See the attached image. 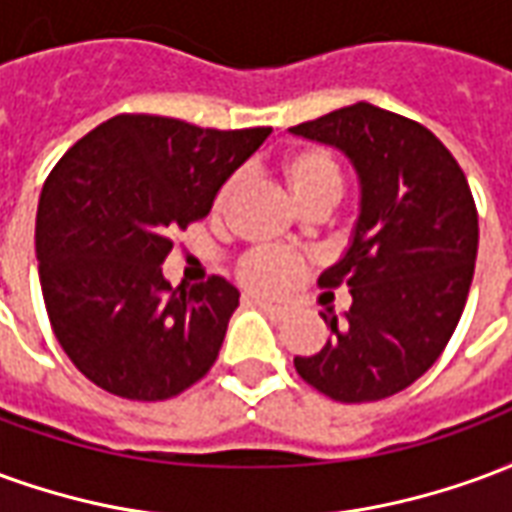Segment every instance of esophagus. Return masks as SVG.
Instances as JSON below:
<instances>
[{"label":"esophagus","mask_w":512,"mask_h":512,"mask_svg":"<svg viewBox=\"0 0 512 512\" xmlns=\"http://www.w3.org/2000/svg\"><path fill=\"white\" fill-rule=\"evenodd\" d=\"M246 301L249 304H255V307H260V310L266 312V315H271V318H285V307L282 304H274V301H266V299H255V296H246Z\"/></svg>","instance_id":"obj_1"}]
</instances>
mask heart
Segmentation results:
<instances>
[{
  "instance_id": "1",
  "label": "heart",
  "mask_w": 512,
  "mask_h": 512,
  "mask_svg": "<svg viewBox=\"0 0 512 512\" xmlns=\"http://www.w3.org/2000/svg\"><path fill=\"white\" fill-rule=\"evenodd\" d=\"M279 172L288 183L293 200L299 202L301 208L315 205V202H334L340 200L343 191V172L340 164L334 161L332 153H326L323 147H299L288 156L282 158ZM238 186V178H227L222 189L213 200V208L222 211L230 194ZM301 274V260L290 252H274V249H257L249 252L246 257L238 260L235 266V277L252 293H263V296H274L288 288L293 279Z\"/></svg>"
}]
</instances>
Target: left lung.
I'll return each instance as SVG.
<instances>
[{"instance_id": "left-lung-1", "label": "left lung", "mask_w": 512, "mask_h": 512, "mask_svg": "<svg viewBox=\"0 0 512 512\" xmlns=\"http://www.w3.org/2000/svg\"><path fill=\"white\" fill-rule=\"evenodd\" d=\"M351 158L362 202L345 255L321 288L348 285L351 310L299 376L340 403L397 395L450 343L472 288L477 208L463 169L428 128L359 101L290 128Z\"/></svg>"}]
</instances>
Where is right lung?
Instances as JSON below:
<instances>
[{
  "instance_id": "add662e5",
  "label": "right lung",
  "mask_w": 512,
  "mask_h": 512,
  "mask_svg": "<svg viewBox=\"0 0 512 512\" xmlns=\"http://www.w3.org/2000/svg\"><path fill=\"white\" fill-rule=\"evenodd\" d=\"M268 134L117 115L51 169L35 222L40 288L62 351L95 386L153 403L211 370L238 290L222 277L172 288L161 263L169 233L208 216Z\"/></svg>"
}]
</instances>
